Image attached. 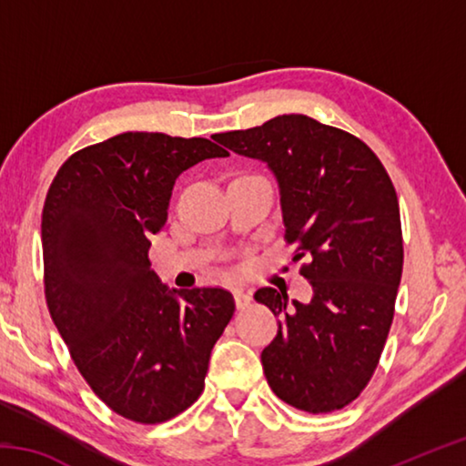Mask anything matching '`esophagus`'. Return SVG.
Returning <instances> with one entry per match:
<instances>
[{
  "label": "esophagus",
  "mask_w": 466,
  "mask_h": 466,
  "mask_svg": "<svg viewBox=\"0 0 466 466\" xmlns=\"http://www.w3.org/2000/svg\"><path fill=\"white\" fill-rule=\"evenodd\" d=\"M234 299H236V306H238V310L248 309L250 302H252L250 294H248V291H244V289H234Z\"/></svg>",
  "instance_id": "1"
}]
</instances>
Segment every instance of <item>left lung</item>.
I'll return each instance as SVG.
<instances>
[{
    "label": "left lung",
    "mask_w": 466,
    "mask_h": 466,
    "mask_svg": "<svg viewBox=\"0 0 466 466\" xmlns=\"http://www.w3.org/2000/svg\"><path fill=\"white\" fill-rule=\"evenodd\" d=\"M230 152L261 160L278 180L294 258L312 298L273 288L255 299L281 317L261 353L271 390L288 405L329 413L366 389L392 325L403 273L399 199L364 141L306 115H279L261 127L218 133Z\"/></svg>",
    "instance_id": "8db88e82"
}]
</instances>
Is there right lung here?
Returning a JSON list of instances; mask_svg holds the SVG:
<instances>
[{
	"mask_svg": "<svg viewBox=\"0 0 466 466\" xmlns=\"http://www.w3.org/2000/svg\"><path fill=\"white\" fill-rule=\"evenodd\" d=\"M226 156L203 137L127 131L67 157L46 193L51 319L86 382L127 420L160 423L191 407L234 314L228 289H170L147 258L177 178Z\"/></svg>",
	"mask_w": 466,
	"mask_h": 466,
	"instance_id": "obj_1",
	"label": "right lung"
}]
</instances>
